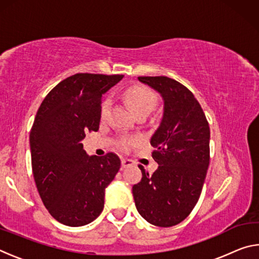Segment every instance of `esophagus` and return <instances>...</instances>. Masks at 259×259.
I'll list each match as a JSON object with an SVG mask.
<instances>
[{
    "label": "esophagus",
    "instance_id": "esophagus-1",
    "mask_svg": "<svg viewBox=\"0 0 259 259\" xmlns=\"http://www.w3.org/2000/svg\"><path fill=\"white\" fill-rule=\"evenodd\" d=\"M121 164H122V168H129V166L134 164V161L129 160V159H122Z\"/></svg>",
    "mask_w": 259,
    "mask_h": 259
}]
</instances>
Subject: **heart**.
I'll return each mask as SVG.
<instances>
[{"mask_svg": "<svg viewBox=\"0 0 259 259\" xmlns=\"http://www.w3.org/2000/svg\"><path fill=\"white\" fill-rule=\"evenodd\" d=\"M124 99L136 115H139V114L142 113L150 114L153 109H154L156 105L155 95L146 87L137 85L129 88V89H126L124 91ZM108 107L109 99H105L102 104V107H100V114H102L103 117L106 115ZM134 143L135 139L124 138L122 139L121 146L123 148H126L133 145Z\"/></svg>", "mask_w": 259, "mask_h": 259, "instance_id": "1", "label": "heart"}]
</instances>
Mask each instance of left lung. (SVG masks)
<instances>
[{"instance_id":"left-lung-1","label":"left lung","mask_w":259,"mask_h":259,"mask_svg":"<svg viewBox=\"0 0 259 259\" xmlns=\"http://www.w3.org/2000/svg\"><path fill=\"white\" fill-rule=\"evenodd\" d=\"M163 99V116L151 138L157 169L133 186L138 212L152 225L183 222L200 198L210 160V129L198 100L182 83L166 76H139Z\"/></svg>"}]
</instances>
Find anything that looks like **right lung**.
Masks as SVG:
<instances>
[{
  "label": "right lung",
  "instance_id": "right-lung-1",
  "mask_svg": "<svg viewBox=\"0 0 259 259\" xmlns=\"http://www.w3.org/2000/svg\"><path fill=\"white\" fill-rule=\"evenodd\" d=\"M123 75L78 73L43 99L30 130L32 169L38 194L56 221L83 226L104 209L105 188L119 171L114 153L89 156L82 140L98 131L103 95Z\"/></svg>",
  "mask_w": 259,
  "mask_h": 259
}]
</instances>
